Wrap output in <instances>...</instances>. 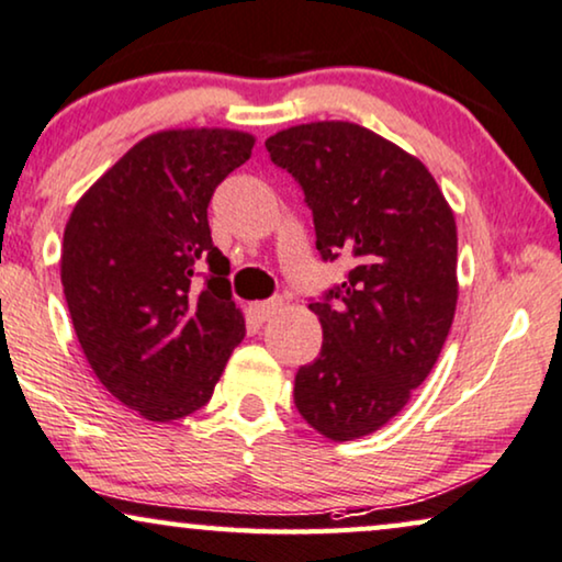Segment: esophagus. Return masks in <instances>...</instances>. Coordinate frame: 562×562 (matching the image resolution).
Returning <instances> with one entry per match:
<instances>
[{"instance_id": "obj_1", "label": "esophagus", "mask_w": 562, "mask_h": 562, "mask_svg": "<svg viewBox=\"0 0 562 562\" xmlns=\"http://www.w3.org/2000/svg\"><path fill=\"white\" fill-rule=\"evenodd\" d=\"M282 308V297H269V301H261V303H251V316L259 321H267V318H272L277 311Z\"/></svg>"}]
</instances>
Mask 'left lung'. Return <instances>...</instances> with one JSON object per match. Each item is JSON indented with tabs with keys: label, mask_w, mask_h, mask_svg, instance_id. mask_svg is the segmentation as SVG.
Masks as SVG:
<instances>
[{
	"label": "left lung",
	"mask_w": 562,
	"mask_h": 562,
	"mask_svg": "<svg viewBox=\"0 0 562 562\" xmlns=\"http://www.w3.org/2000/svg\"><path fill=\"white\" fill-rule=\"evenodd\" d=\"M303 187L324 259L347 254L339 288L311 303L321 355L295 375V406L334 442L368 437L429 375L458 308V226L416 156L347 120L265 140Z\"/></svg>",
	"instance_id": "obj_1"
}]
</instances>
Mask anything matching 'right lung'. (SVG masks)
Returning a JSON list of instances; mask_svg holds the SVG:
<instances>
[{
    "instance_id": "add662e5",
    "label": "right lung",
    "mask_w": 562,
    "mask_h": 562,
    "mask_svg": "<svg viewBox=\"0 0 562 562\" xmlns=\"http://www.w3.org/2000/svg\"><path fill=\"white\" fill-rule=\"evenodd\" d=\"M254 140L228 128L151 133L81 194L64 228L61 285L81 351L148 422L203 408L246 334L207 205Z\"/></svg>"
}]
</instances>
